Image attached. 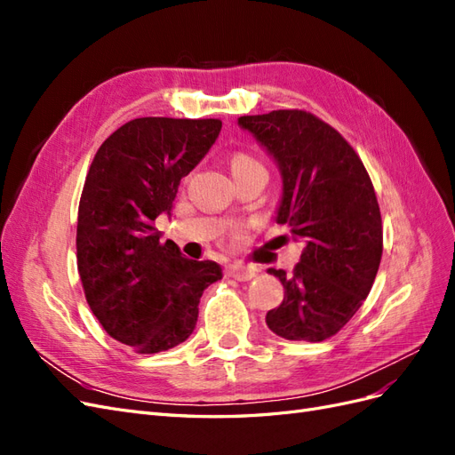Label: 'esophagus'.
I'll use <instances>...</instances> for the list:
<instances>
[{
    "label": "esophagus",
    "mask_w": 455,
    "mask_h": 455,
    "mask_svg": "<svg viewBox=\"0 0 455 455\" xmlns=\"http://www.w3.org/2000/svg\"><path fill=\"white\" fill-rule=\"evenodd\" d=\"M226 275L235 281H251L256 277V269L241 266V264H229L226 267Z\"/></svg>",
    "instance_id": "esophagus-1"
}]
</instances>
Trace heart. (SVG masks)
<instances>
[{"label":"heart","mask_w":455,"mask_h":455,"mask_svg":"<svg viewBox=\"0 0 455 455\" xmlns=\"http://www.w3.org/2000/svg\"><path fill=\"white\" fill-rule=\"evenodd\" d=\"M231 172L233 176L237 174H246V172H266V167L261 164L256 157L249 156V154H235L231 157Z\"/></svg>","instance_id":"1"}]
</instances>
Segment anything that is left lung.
<instances>
[{"label": "left lung", "mask_w": 455, "mask_h": 455, "mask_svg": "<svg viewBox=\"0 0 455 455\" xmlns=\"http://www.w3.org/2000/svg\"><path fill=\"white\" fill-rule=\"evenodd\" d=\"M239 125L279 164L277 224L304 243L292 275L267 269L284 299L266 323L284 339L323 341L351 321L376 279L383 228L374 186L349 142L304 109L243 116Z\"/></svg>", "instance_id": "8db88e82"}]
</instances>
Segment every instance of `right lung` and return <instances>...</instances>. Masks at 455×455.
I'll list each match as a JSON object with an SVG mask.
<instances>
[{
    "label": "right lung",
    "mask_w": 455,
    "mask_h": 455,
    "mask_svg": "<svg viewBox=\"0 0 455 455\" xmlns=\"http://www.w3.org/2000/svg\"><path fill=\"white\" fill-rule=\"evenodd\" d=\"M220 119L139 117L96 151L77 211V271L106 332L136 353L176 347L194 332L199 299L222 279L211 259H189L154 226L184 176L216 142Z\"/></svg>",
    "instance_id": "add662e5"
}]
</instances>
